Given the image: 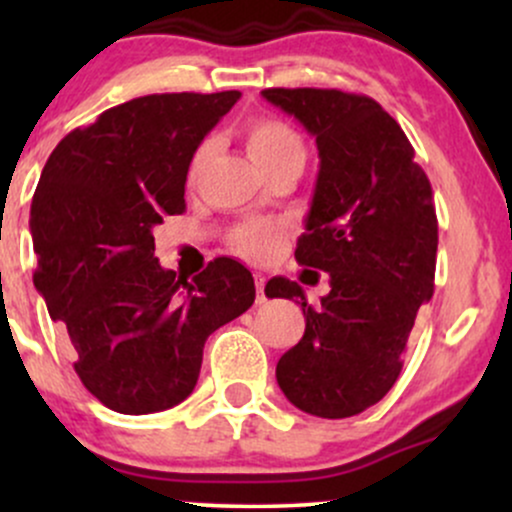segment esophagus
I'll return each mask as SVG.
<instances>
[{"mask_svg":"<svg viewBox=\"0 0 512 512\" xmlns=\"http://www.w3.org/2000/svg\"><path fill=\"white\" fill-rule=\"evenodd\" d=\"M264 284H267V279H264V274H255V286H257V303H264V301H267V296H264Z\"/></svg>","mask_w":512,"mask_h":512,"instance_id":"1","label":"esophagus"}]
</instances>
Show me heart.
<instances>
[{
	"mask_svg": "<svg viewBox=\"0 0 512 512\" xmlns=\"http://www.w3.org/2000/svg\"><path fill=\"white\" fill-rule=\"evenodd\" d=\"M245 144L252 161L262 170L276 166V163L286 161V158H303L305 146L301 134L293 129L289 122L279 120L272 115H257L245 125ZM209 144H202L195 151L190 161V180L197 178L202 170L204 158H207ZM233 248L243 257L250 260H264V257L274 255L281 245V228L269 221H248L238 226L231 236Z\"/></svg>",
	"mask_w": 512,
	"mask_h": 512,
	"instance_id": "b5f03b06",
	"label": "heart"
}]
</instances>
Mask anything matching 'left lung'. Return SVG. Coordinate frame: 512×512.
<instances>
[{"mask_svg":"<svg viewBox=\"0 0 512 512\" xmlns=\"http://www.w3.org/2000/svg\"><path fill=\"white\" fill-rule=\"evenodd\" d=\"M262 96L315 137L320 173L296 262L330 274L317 305L284 276L264 286L269 298H296L305 315L303 339L276 363V383L305 414L346 419L397 383L416 313L433 296L431 182L373 98L337 88H264Z\"/></svg>","mask_w":512,"mask_h":512,"instance_id":"obj_1","label":"left lung"}]
</instances>
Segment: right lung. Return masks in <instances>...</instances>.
Wrapping results in <instances>:
<instances>
[{
    "mask_svg": "<svg viewBox=\"0 0 512 512\" xmlns=\"http://www.w3.org/2000/svg\"><path fill=\"white\" fill-rule=\"evenodd\" d=\"M240 98L154 93L55 146L31 204L33 274L98 402L154 414L195 390L204 342L255 301L248 267L216 257L192 281L154 257V226L185 211L197 146Z\"/></svg>",
    "mask_w": 512,
    "mask_h": 512,
    "instance_id": "right-lung-1",
    "label": "right lung"
}]
</instances>
